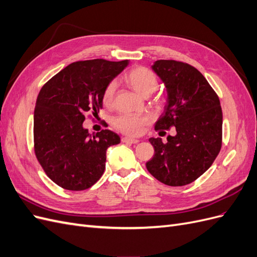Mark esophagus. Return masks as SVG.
I'll use <instances>...</instances> for the list:
<instances>
[{
	"mask_svg": "<svg viewBox=\"0 0 257 257\" xmlns=\"http://www.w3.org/2000/svg\"><path fill=\"white\" fill-rule=\"evenodd\" d=\"M122 143H125V144H138L139 141H138V139L131 138V137H123L122 138Z\"/></svg>",
	"mask_w": 257,
	"mask_h": 257,
	"instance_id": "34e87169",
	"label": "esophagus"
}]
</instances>
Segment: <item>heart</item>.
<instances>
[{"label": "heart", "instance_id": "1", "mask_svg": "<svg viewBox=\"0 0 257 257\" xmlns=\"http://www.w3.org/2000/svg\"><path fill=\"white\" fill-rule=\"evenodd\" d=\"M126 81L139 95L148 97L158 88V77L147 67H135L126 75ZM118 83L112 80L108 83L103 92V103L107 106L111 105ZM148 123L147 116L137 114H121L113 120V125L124 134L139 135L144 126Z\"/></svg>", "mask_w": 257, "mask_h": 257}]
</instances>
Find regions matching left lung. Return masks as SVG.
Masks as SVG:
<instances>
[{"instance_id":"left-lung-1","label":"left lung","mask_w":257,"mask_h":257,"mask_svg":"<svg viewBox=\"0 0 257 257\" xmlns=\"http://www.w3.org/2000/svg\"><path fill=\"white\" fill-rule=\"evenodd\" d=\"M152 71L164 83L167 102L154 128H176L175 136L150 138L153 158L147 169L170 186H182L203 175L212 165L222 146L223 115L220 99L195 67L174 60H158Z\"/></svg>"}]
</instances>
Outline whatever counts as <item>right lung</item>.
<instances>
[{"label": "right lung", "instance_id": "add662e5", "mask_svg": "<svg viewBox=\"0 0 257 257\" xmlns=\"http://www.w3.org/2000/svg\"><path fill=\"white\" fill-rule=\"evenodd\" d=\"M128 62H75L41 89L34 110L35 155L45 173L61 188L89 189L104 174L106 151L120 144V136L109 130L90 134L83 121L87 113L99 112L105 87Z\"/></svg>", "mask_w": 257, "mask_h": 257}]
</instances>
